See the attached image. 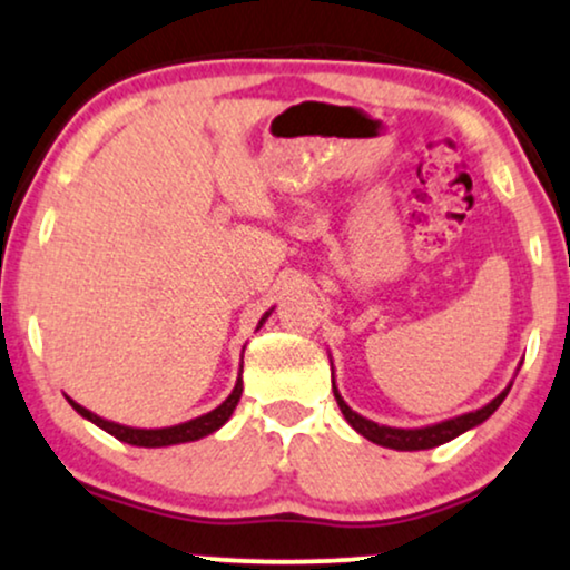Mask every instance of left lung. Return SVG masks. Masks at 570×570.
Segmentation results:
<instances>
[{
  "instance_id": "8db88e82",
  "label": "left lung",
  "mask_w": 570,
  "mask_h": 570,
  "mask_svg": "<svg viewBox=\"0 0 570 570\" xmlns=\"http://www.w3.org/2000/svg\"><path fill=\"white\" fill-rule=\"evenodd\" d=\"M510 390H512V384L507 386V390L501 392V394H497V397H493L491 403L483 405V407H478V411L461 413V416L445 419V421H440V424L413 426V430H400V426L376 424V421L360 416L357 411H352V407L344 403V397H341L336 381H333V394H336V403L341 407V413H344V419L350 421L352 430L363 434V438L371 440V443L392 448V451H430V448L451 443L453 438H459V434L470 432V430H474V426L483 424L485 419H491L493 413H497V407L504 403V397H507V394H510Z\"/></svg>"
}]
</instances>
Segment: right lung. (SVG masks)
<instances>
[{"label":"right lung","instance_id":"obj_1","mask_svg":"<svg viewBox=\"0 0 570 570\" xmlns=\"http://www.w3.org/2000/svg\"><path fill=\"white\" fill-rule=\"evenodd\" d=\"M272 309L264 314V317L258 320V327L266 323V317H269ZM239 397H243V367H239V376H237V384H234V390L229 397L224 400L218 407H213L210 413H203V416L191 419V421H184V424H176V426H159V430H140V426H125V424H117V421H109L104 416H98V413L87 411L85 405L73 403V400L66 394V400H69V405L73 411L79 413V416L92 421V424L100 426L104 432H109L111 438L122 440L127 445H136V448H167V445H180V443H194V440L199 438H207V434H213L220 426L226 424V421L232 419L234 407H237Z\"/></svg>","mask_w":570,"mask_h":570}]
</instances>
